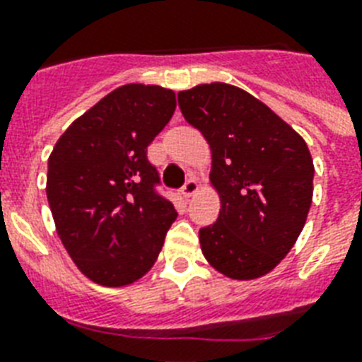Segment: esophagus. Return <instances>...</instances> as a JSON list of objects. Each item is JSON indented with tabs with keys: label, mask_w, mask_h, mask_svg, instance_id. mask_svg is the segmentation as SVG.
<instances>
[{
	"label": "esophagus",
	"mask_w": 362,
	"mask_h": 362,
	"mask_svg": "<svg viewBox=\"0 0 362 362\" xmlns=\"http://www.w3.org/2000/svg\"><path fill=\"white\" fill-rule=\"evenodd\" d=\"M182 192H184V195H186V197H192V195H195V193L199 192L197 178H189V180L184 184V187H182Z\"/></svg>",
	"instance_id": "esophagus-1"
}]
</instances>
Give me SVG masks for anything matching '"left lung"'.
Wrapping results in <instances>:
<instances>
[{
	"label": "left lung",
	"mask_w": 362,
	"mask_h": 362,
	"mask_svg": "<svg viewBox=\"0 0 362 362\" xmlns=\"http://www.w3.org/2000/svg\"><path fill=\"white\" fill-rule=\"evenodd\" d=\"M178 105L209 142L210 184L221 201L216 223L199 231L203 255L227 278H261L289 253L308 218V146L267 105L226 82L178 92Z\"/></svg>",
	"instance_id": "8db88e82"
}]
</instances>
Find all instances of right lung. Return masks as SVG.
Instances as JSON below:
<instances>
[{"label": "right lung", "mask_w": 362, "mask_h": 362, "mask_svg": "<svg viewBox=\"0 0 362 362\" xmlns=\"http://www.w3.org/2000/svg\"><path fill=\"white\" fill-rule=\"evenodd\" d=\"M176 109L173 90L125 84L65 129L48 158L56 231L82 274L124 287L156 263L176 220L146 148Z\"/></svg>", "instance_id": "right-lung-1"}]
</instances>
